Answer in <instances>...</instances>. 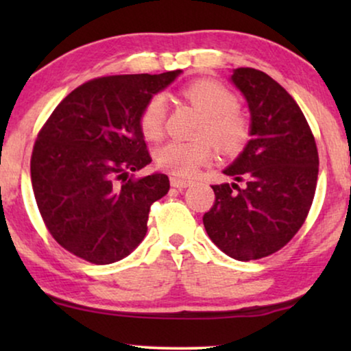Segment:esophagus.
<instances>
[{
	"label": "esophagus",
	"instance_id": "obj_1",
	"mask_svg": "<svg viewBox=\"0 0 351 351\" xmlns=\"http://www.w3.org/2000/svg\"><path fill=\"white\" fill-rule=\"evenodd\" d=\"M190 184L191 180L189 179H180V177H176V176L171 177V185L177 186V189H186V186H190Z\"/></svg>",
	"mask_w": 351,
	"mask_h": 351
}]
</instances>
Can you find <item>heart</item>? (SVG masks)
<instances>
[{"instance_id": "heart-1", "label": "heart", "mask_w": 351, "mask_h": 351, "mask_svg": "<svg viewBox=\"0 0 351 351\" xmlns=\"http://www.w3.org/2000/svg\"><path fill=\"white\" fill-rule=\"evenodd\" d=\"M184 95L204 113L199 136L213 138L199 141H171L156 153L162 169L174 176L190 177L213 156L214 145L225 155H237L251 137V123L237 108L238 100L232 90L213 80H196L184 88ZM167 104L162 94H155L143 105L138 126L143 136L158 141L165 132Z\"/></svg>"}]
</instances>
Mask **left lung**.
I'll list each match as a JSON object with an SVG mask.
<instances>
[{
  "label": "left lung",
  "instance_id": "8db88e82",
  "mask_svg": "<svg viewBox=\"0 0 351 351\" xmlns=\"http://www.w3.org/2000/svg\"><path fill=\"white\" fill-rule=\"evenodd\" d=\"M251 110L252 138L223 174L238 184L213 185L215 201L203 223L215 246L257 261L285 247L304 225L318 180L313 132L292 95L261 70L232 75Z\"/></svg>",
  "mask_w": 351,
  "mask_h": 351
}]
</instances>
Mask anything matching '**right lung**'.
Segmentation results:
<instances>
[{"instance_id": "obj_1", "label": "right lung", "mask_w": 351, "mask_h": 351, "mask_svg": "<svg viewBox=\"0 0 351 351\" xmlns=\"http://www.w3.org/2000/svg\"><path fill=\"white\" fill-rule=\"evenodd\" d=\"M179 73L86 81L38 132L30 161L33 193L51 237L73 256L107 265L145 237L148 213L167 193L169 179L131 174L152 161L138 117L147 100Z\"/></svg>"}]
</instances>
